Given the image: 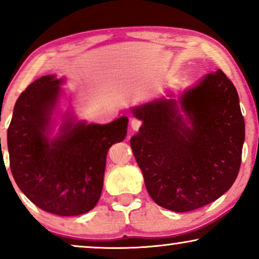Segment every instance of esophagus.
Masks as SVG:
<instances>
[{
	"label": "esophagus",
	"instance_id": "esophagus-1",
	"mask_svg": "<svg viewBox=\"0 0 259 259\" xmlns=\"http://www.w3.org/2000/svg\"><path fill=\"white\" fill-rule=\"evenodd\" d=\"M141 122L140 120H138V119H133L132 121H131V127H132V130L133 131H138L140 128V126H141Z\"/></svg>",
	"mask_w": 259,
	"mask_h": 259
}]
</instances>
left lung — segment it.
Segmentation results:
<instances>
[{"mask_svg":"<svg viewBox=\"0 0 259 259\" xmlns=\"http://www.w3.org/2000/svg\"><path fill=\"white\" fill-rule=\"evenodd\" d=\"M131 111L143 121L131 147L147 192L159 206L192 211L232 186L242 161L245 122L236 87L221 69L178 101L159 99Z\"/></svg>","mask_w":259,"mask_h":259,"instance_id":"obj_1","label":"left lung"}]
</instances>
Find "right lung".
Listing matches in <instances>:
<instances>
[{
	"label": "right lung",
	"instance_id": "obj_1",
	"mask_svg": "<svg viewBox=\"0 0 259 259\" xmlns=\"http://www.w3.org/2000/svg\"><path fill=\"white\" fill-rule=\"evenodd\" d=\"M62 82L45 75L17 99L7 136L10 169L20 190L41 210L79 215L99 201L107 152L125 139L128 118L87 125L66 114L58 137L51 139Z\"/></svg>",
	"mask_w": 259,
	"mask_h": 259
}]
</instances>
